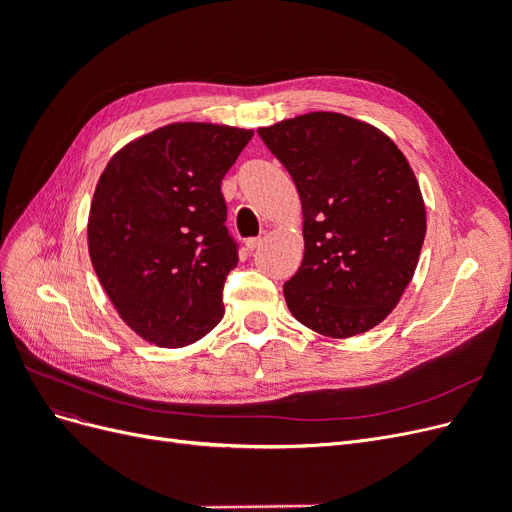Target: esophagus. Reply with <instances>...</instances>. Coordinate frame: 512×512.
I'll return each mask as SVG.
<instances>
[{
  "label": "esophagus",
  "instance_id": "34e87169",
  "mask_svg": "<svg viewBox=\"0 0 512 512\" xmlns=\"http://www.w3.org/2000/svg\"><path fill=\"white\" fill-rule=\"evenodd\" d=\"M265 241H267V235L254 237V239H247V241H245V247H247V250H250V252H254V250H258V247H260L262 243H265Z\"/></svg>",
  "mask_w": 512,
  "mask_h": 512
}]
</instances>
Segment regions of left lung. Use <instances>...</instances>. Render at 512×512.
<instances>
[{"mask_svg": "<svg viewBox=\"0 0 512 512\" xmlns=\"http://www.w3.org/2000/svg\"><path fill=\"white\" fill-rule=\"evenodd\" d=\"M258 134L303 209V262L284 284L290 314L335 339L374 329L412 282L425 241V203L406 156L342 113H307Z\"/></svg>", "mask_w": 512, "mask_h": 512, "instance_id": "obj_1", "label": "left lung"}]
</instances>
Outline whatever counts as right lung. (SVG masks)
Instances as JSON below:
<instances>
[{
    "mask_svg": "<svg viewBox=\"0 0 512 512\" xmlns=\"http://www.w3.org/2000/svg\"><path fill=\"white\" fill-rule=\"evenodd\" d=\"M254 136L218 123H170L121 147L96 185L87 243L128 327L160 348L205 337L224 316L237 267L222 179Z\"/></svg>",
    "mask_w": 512,
    "mask_h": 512,
    "instance_id": "add662e5",
    "label": "right lung"
}]
</instances>
